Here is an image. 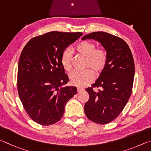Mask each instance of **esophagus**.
<instances>
[{"mask_svg": "<svg viewBox=\"0 0 151 151\" xmlns=\"http://www.w3.org/2000/svg\"><path fill=\"white\" fill-rule=\"evenodd\" d=\"M83 91V88H77V91L78 93H80V92Z\"/></svg>", "mask_w": 151, "mask_h": 151, "instance_id": "34e87169", "label": "esophagus"}]
</instances>
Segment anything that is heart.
<instances>
[{"mask_svg":"<svg viewBox=\"0 0 151 151\" xmlns=\"http://www.w3.org/2000/svg\"><path fill=\"white\" fill-rule=\"evenodd\" d=\"M75 50L79 54L86 58V68L83 71H76L70 78V83L77 87H85L94 80V73L99 75L104 70L107 63L108 54L104 47H96V44L88 40L81 41L76 45ZM60 62L66 71L72 70V55L70 50H63L60 58Z\"/></svg>","mask_w":151,"mask_h":151,"instance_id":"b5f03b06","label":"heart"}]
</instances>
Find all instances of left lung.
Returning <instances> with one entry per match:
<instances>
[{
	"label": "left lung",
	"mask_w": 151,
	"mask_h": 151,
	"mask_svg": "<svg viewBox=\"0 0 151 151\" xmlns=\"http://www.w3.org/2000/svg\"><path fill=\"white\" fill-rule=\"evenodd\" d=\"M93 39L107 50V63L91 88L86 90L89 98L84 111L89 120L104 125L111 122L122 112L130 98L133 89L134 64L128 44L121 39L105 32H94L82 40ZM93 87H100L97 92Z\"/></svg>",
	"instance_id": "obj_1"
}]
</instances>
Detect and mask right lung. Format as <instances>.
I'll use <instances>...</instances> for the list:
<instances>
[{"instance_id":"add662e5","label":"right lung","mask_w":151,"mask_h":151,"mask_svg":"<svg viewBox=\"0 0 151 151\" xmlns=\"http://www.w3.org/2000/svg\"><path fill=\"white\" fill-rule=\"evenodd\" d=\"M82 34L50 32L32 38L22 50L18 66V93L29 117L40 125L60 121L66 103L77 93L76 87H62L69 78L60 58Z\"/></svg>"}]
</instances>
